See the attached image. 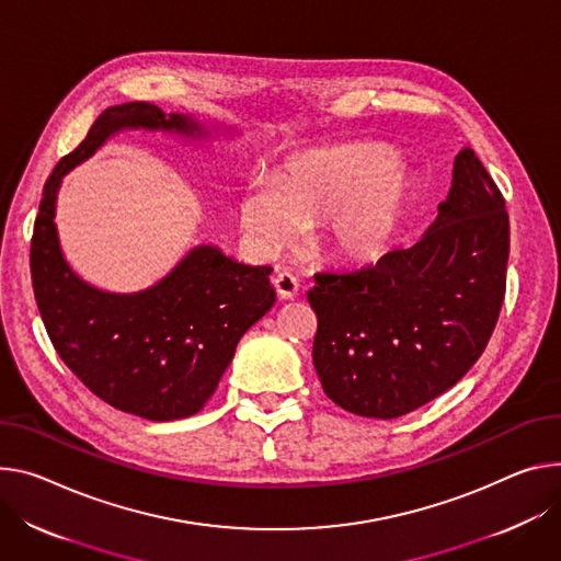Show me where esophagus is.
I'll list each match as a JSON object with an SVG mask.
<instances>
[{"mask_svg": "<svg viewBox=\"0 0 561 561\" xmlns=\"http://www.w3.org/2000/svg\"><path fill=\"white\" fill-rule=\"evenodd\" d=\"M273 286H275V290H277V295L282 299H293L297 295V290H299L297 277L290 275V273H277L273 277Z\"/></svg>", "mask_w": 561, "mask_h": 561, "instance_id": "34e87169", "label": "esophagus"}]
</instances>
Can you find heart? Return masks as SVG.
<instances>
[{"label": "heart", "mask_w": 561, "mask_h": 561, "mask_svg": "<svg viewBox=\"0 0 561 561\" xmlns=\"http://www.w3.org/2000/svg\"><path fill=\"white\" fill-rule=\"evenodd\" d=\"M412 176L393 149L353 145L293 159L279 181H254L239 198V226L262 254L290 245L304 224L321 219L320 241L335 257L374 262L389 250L407 206Z\"/></svg>", "instance_id": "heart-1"}]
</instances>
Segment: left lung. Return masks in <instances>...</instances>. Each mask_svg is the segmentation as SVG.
<instances>
[{
	"instance_id": "left-lung-1",
	"label": "left lung",
	"mask_w": 561,
	"mask_h": 561,
	"mask_svg": "<svg viewBox=\"0 0 561 561\" xmlns=\"http://www.w3.org/2000/svg\"><path fill=\"white\" fill-rule=\"evenodd\" d=\"M507 252L505 201L463 147L438 217L412 248L316 275L313 365L324 393L351 414L389 421L454 387L499 320Z\"/></svg>"
}]
</instances>
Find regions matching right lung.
<instances>
[{
  "label": "right lung",
  "mask_w": 561,
  "mask_h": 561,
  "mask_svg": "<svg viewBox=\"0 0 561 561\" xmlns=\"http://www.w3.org/2000/svg\"><path fill=\"white\" fill-rule=\"evenodd\" d=\"M123 129L203 138L183 114L125 103L105 110L87 138L48 176L31 239L33 293L46 333L89 391L121 412L165 423L208 402L241 335L275 304L271 266L239 264L217 245H196L154 286L138 293L100 290L67 264L56 201L62 176Z\"/></svg>",
  "instance_id": "right-lung-1"
}]
</instances>
